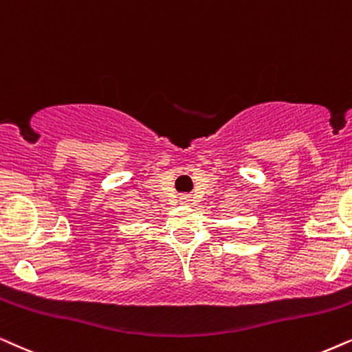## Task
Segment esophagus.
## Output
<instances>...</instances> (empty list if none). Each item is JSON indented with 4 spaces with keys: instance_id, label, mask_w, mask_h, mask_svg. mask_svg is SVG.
<instances>
[{
    "instance_id": "obj_1",
    "label": "esophagus",
    "mask_w": 352,
    "mask_h": 352,
    "mask_svg": "<svg viewBox=\"0 0 352 352\" xmlns=\"http://www.w3.org/2000/svg\"><path fill=\"white\" fill-rule=\"evenodd\" d=\"M184 199H186V198H184Z\"/></svg>"
}]
</instances>
